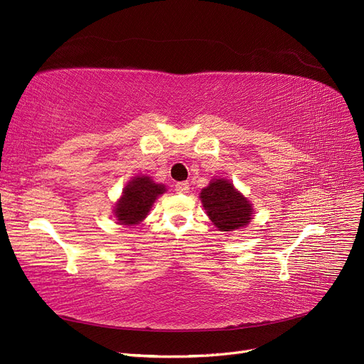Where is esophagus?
<instances>
[{
    "label": "esophagus",
    "mask_w": 364,
    "mask_h": 364,
    "mask_svg": "<svg viewBox=\"0 0 364 364\" xmlns=\"http://www.w3.org/2000/svg\"><path fill=\"white\" fill-rule=\"evenodd\" d=\"M176 191H178L179 194L188 193V191H190V183H188V182H178V183H176Z\"/></svg>",
    "instance_id": "34e87169"
}]
</instances>
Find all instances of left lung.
Segmentation results:
<instances>
[{"label":"left lung","mask_w":364,"mask_h":364,"mask_svg":"<svg viewBox=\"0 0 364 364\" xmlns=\"http://www.w3.org/2000/svg\"><path fill=\"white\" fill-rule=\"evenodd\" d=\"M203 208L209 220L221 232L242 229L252 221V203L228 179L210 181L200 193Z\"/></svg>","instance_id":"obj_1"}]
</instances>
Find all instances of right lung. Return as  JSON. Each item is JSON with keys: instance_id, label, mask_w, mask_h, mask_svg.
I'll use <instances>...</instances> for the list:
<instances>
[{"instance_id": "obj_1", "label": "right lung", "mask_w": 364, "mask_h": 364, "mask_svg": "<svg viewBox=\"0 0 364 364\" xmlns=\"http://www.w3.org/2000/svg\"><path fill=\"white\" fill-rule=\"evenodd\" d=\"M167 191L166 185L155 183L149 176H136L123 188L122 197L114 206L119 224H140L149 214L155 200Z\"/></svg>"}]
</instances>
